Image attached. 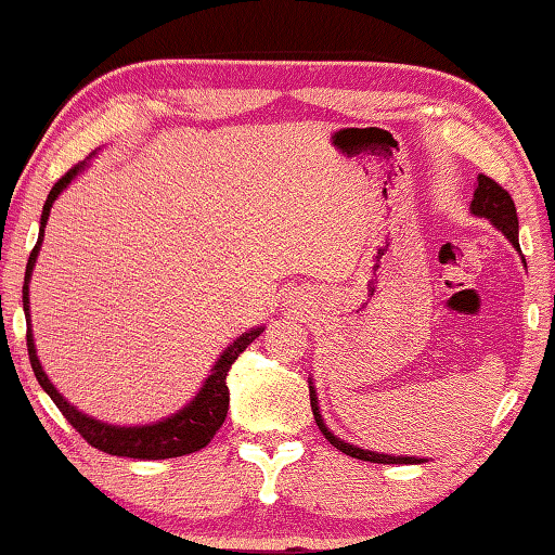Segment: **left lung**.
<instances>
[{"mask_svg":"<svg viewBox=\"0 0 555 555\" xmlns=\"http://www.w3.org/2000/svg\"><path fill=\"white\" fill-rule=\"evenodd\" d=\"M470 211L475 217H485L490 219V223L494 229H500L504 236L509 238V243L514 248H519V219H517V207H514V202L509 197V192L500 188L498 182L488 175H478V184H475V194H473V202H470ZM527 266V262H524ZM309 402H312V412H314V422L319 426V431L326 436V441L334 446L346 455H351V459L358 461H371V463H400V465H416V463H424V459H412V455H387V453H377V451H365V449H358L353 443H346L341 439H336V436L328 431V426L324 424L322 414H319V400H317V390L312 380H309Z\"/></svg>","mask_w":555,"mask_h":555,"instance_id":"left-lung-1","label":"left lung"}]
</instances>
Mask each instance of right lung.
Listing matches in <instances>:
<instances>
[{"label": "right lung", "instance_id": "obj_1", "mask_svg": "<svg viewBox=\"0 0 555 555\" xmlns=\"http://www.w3.org/2000/svg\"><path fill=\"white\" fill-rule=\"evenodd\" d=\"M85 170V163L75 165L73 170H67L61 180L53 184L51 194L43 204V214H41V229H38V241L28 256L26 262V278H24V314H26V346H28V361H31L34 375L38 385L43 387L48 397L55 402L57 410L63 412V416L70 422L77 434L82 439L94 446L96 451H104L109 455H126V459H141V461H163V459H178V455H188L194 453L207 446L214 434L221 429L223 420H227L229 412V387H227V375L231 371V365L236 363V358L246 351V348L256 341V338L262 334L266 326H256L250 332L241 334L236 341H233L227 351L219 356V361L214 363L211 375L204 380L202 390L190 404H184L180 412H175L172 416H165L163 422L155 424H143V426H114V424H104L100 420H92V416L82 414L80 410L63 400V395L55 390L53 383L48 380V375L43 373L41 361L36 356V346H34V334H31V319H28V283H31V272L36 266L38 250H41L43 243V231L48 217H51V207L57 194H61L67 184L75 180L77 172Z\"/></svg>", "mask_w": 555, "mask_h": 555}]
</instances>
